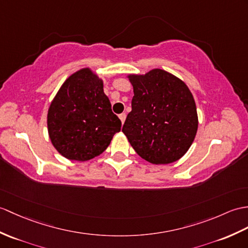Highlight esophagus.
<instances>
[{
    "label": "esophagus",
    "mask_w": 248,
    "mask_h": 248,
    "mask_svg": "<svg viewBox=\"0 0 248 248\" xmlns=\"http://www.w3.org/2000/svg\"><path fill=\"white\" fill-rule=\"evenodd\" d=\"M125 117H126V115H125V113H122L119 115V118H120V120H122V124H124V120H125Z\"/></svg>",
    "instance_id": "obj_1"
}]
</instances>
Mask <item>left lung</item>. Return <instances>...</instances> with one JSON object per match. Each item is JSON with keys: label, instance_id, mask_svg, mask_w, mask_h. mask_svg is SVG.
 Listing matches in <instances>:
<instances>
[{"label": "left lung", "instance_id": "8db88e82", "mask_svg": "<svg viewBox=\"0 0 248 248\" xmlns=\"http://www.w3.org/2000/svg\"><path fill=\"white\" fill-rule=\"evenodd\" d=\"M129 78L134 96L123 132L149 163L176 162L192 145L198 131L191 92L181 79L159 68Z\"/></svg>", "mask_w": 248, "mask_h": 248}]
</instances>
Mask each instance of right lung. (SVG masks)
<instances>
[{"instance_id":"right-lung-1","label":"right lung","mask_w":248,"mask_h":248,"mask_svg":"<svg viewBox=\"0 0 248 248\" xmlns=\"http://www.w3.org/2000/svg\"><path fill=\"white\" fill-rule=\"evenodd\" d=\"M47 126L57 151L71 160L85 162L106 150L122 122L112 112L102 80L83 68L66 79L51 101Z\"/></svg>"}]
</instances>
